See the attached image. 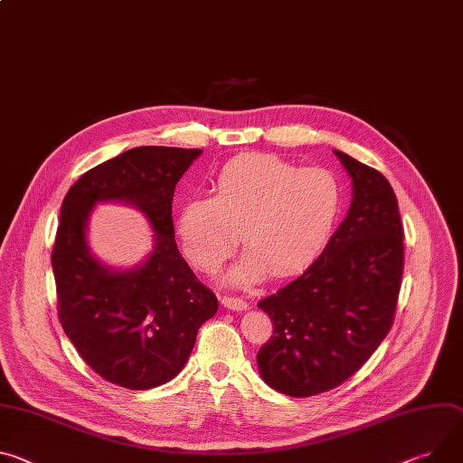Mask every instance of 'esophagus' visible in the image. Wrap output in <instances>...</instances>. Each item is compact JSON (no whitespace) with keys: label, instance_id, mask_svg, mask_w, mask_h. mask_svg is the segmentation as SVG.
Here are the masks:
<instances>
[{"label":"esophagus","instance_id":"1","mask_svg":"<svg viewBox=\"0 0 463 463\" xmlns=\"http://www.w3.org/2000/svg\"><path fill=\"white\" fill-rule=\"evenodd\" d=\"M222 305L229 310H234V312H241V310H247V303L240 298H232V296H223L222 298Z\"/></svg>","mask_w":463,"mask_h":463}]
</instances>
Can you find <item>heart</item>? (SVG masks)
Listing matches in <instances>:
<instances>
[{"label": "heart", "instance_id": "b5f03b06", "mask_svg": "<svg viewBox=\"0 0 463 463\" xmlns=\"http://www.w3.org/2000/svg\"><path fill=\"white\" fill-rule=\"evenodd\" d=\"M213 195H190L177 210L175 231L188 260L214 273L238 241L243 257L227 273L231 284L307 269L338 225L344 190L325 167H301L253 153L229 160L210 183Z\"/></svg>", "mask_w": 463, "mask_h": 463}]
</instances>
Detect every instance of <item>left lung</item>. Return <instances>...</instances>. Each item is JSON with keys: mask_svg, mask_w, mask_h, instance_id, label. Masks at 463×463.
Here are the masks:
<instances>
[{"mask_svg": "<svg viewBox=\"0 0 463 463\" xmlns=\"http://www.w3.org/2000/svg\"><path fill=\"white\" fill-rule=\"evenodd\" d=\"M353 183L345 220L317 260L262 299L273 335L257 354L264 383L289 397L328 392L353 376L392 328L404 245L397 197L373 167L334 149Z\"/></svg>", "mask_w": 463, "mask_h": 463, "instance_id": "obj_1", "label": "left lung"}]
</instances>
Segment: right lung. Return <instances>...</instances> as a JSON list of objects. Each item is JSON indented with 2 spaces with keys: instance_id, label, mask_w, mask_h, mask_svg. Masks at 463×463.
Listing matches in <instances>:
<instances>
[{
  "instance_id": "obj_1",
  "label": "right lung",
  "mask_w": 463,
  "mask_h": 463,
  "mask_svg": "<svg viewBox=\"0 0 463 463\" xmlns=\"http://www.w3.org/2000/svg\"><path fill=\"white\" fill-rule=\"evenodd\" d=\"M201 149L142 146L96 167L68 190L52 253L59 319L105 381L149 390L184 367L199 326L218 312L175 243L174 192ZM99 202L138 207L156 234L154 250L131 270H114L90 250L86 229Z\"/></svg>"
}]
</instances>
